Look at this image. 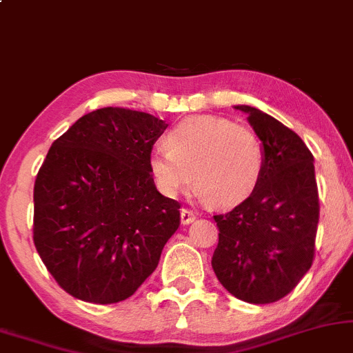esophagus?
Segmentation results:
<instances>
[{"mask_svg":"<svg viewBox=\"0 0 353 353\" xmlns=\"http://www.w3.org/2000/svg\"><path fill=\"white\" fill-rule=\"evenodd\" d=\"M195 219H197V217H195V212L188 210V209H182V210H181V223H182V225L192 223Z\"/></svg>","mask_w":353,"mask_h":353,"instance_id":"esophagus-1","label":"esophagus"}]
</instances>
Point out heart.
Instances as JSON below:
<instances>
[{
  "mask_svg": "<svg viewBox=\"0 0 353 353\" xmlns=\"http://www.w3.org/2000/svg\"><path fill=\"white\" fill-rule=\"evenodd\" d=\"M148 165L168 197H176L194 182L212 205L232 207L246 201L260 184L265 151L250 128L228 118L197 114L169 131L165 148L152 150Z\"/></svg>",
  "mask_w": 353,
  "mask_h": 353,
  "instance_id": "b5f03b06",
  "label": "heart"
}]
</instances>
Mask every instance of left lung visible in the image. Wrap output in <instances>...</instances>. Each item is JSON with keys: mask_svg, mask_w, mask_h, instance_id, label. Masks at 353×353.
Returning <instances> with one entry per match:
<instances>
[{"mask_svg": "<svg viewBox=\"0 0 353 353\" xmlns=\"http://www.w3.org/2000/svg\"><path fill=\"white\" fill-rule=\"evenodd\" d=\"M263 144L265 171L254 192L215 215L219 245L212 268L230 294L250 304L279 301L314 260L319 195L314 156L303 139L261 110L236 105Z\"/></svg>", "mask_w": 353, "mask_h": 353, "instance_id": "obj_1", "label": "left lung"}]
</instances>
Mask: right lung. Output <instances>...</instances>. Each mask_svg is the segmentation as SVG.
<instances>
[{
  "instance_id": "obj_1",
  "label": "right lung",
  "mask_w": 353,
  "mask_h": 353,
  "mask_svg": "<svg viewBox=\"0 0 353 353\" xmlns=\"http://www.w3.org/2000/svg\"><path fill=\"white\" fill-rule=\"evenodd\" d=\"M168 123L107 107L55 139L34 184V245L63 291L93 304L134 294L181 223L148 159Z\"/></svg>"
}]
</instances>
